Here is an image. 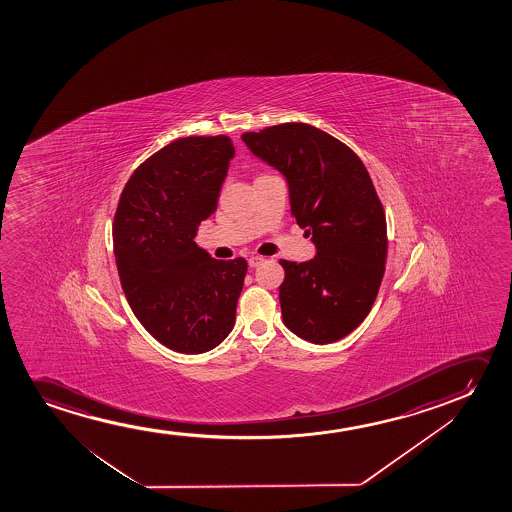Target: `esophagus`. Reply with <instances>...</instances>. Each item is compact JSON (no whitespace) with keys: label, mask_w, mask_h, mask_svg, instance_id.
Instances as JSON below:
<instances>
[{"label":"esophagus","mask_w":512,"mask_h":512,"mask_svg":"<svg viewBox=\"0 0 512 512\" xmlns=\"http://www.w3.org/2000/svg\"><path fill=\"white\" fill-rule=\"evenodd\" d=\"M260 264H264V257H259V255H252V257L248 259V266L250 267H259Z\"/></svg>","instance_id":"obj_1"}]
</instances>
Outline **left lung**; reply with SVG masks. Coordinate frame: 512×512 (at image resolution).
<instances>
[{
  "label": "left lung",
  "instance_id": "obj_1",
  "mask_svg": "<svg viewBox=\"0 0 512 512\" xmlns=\"http://www.w3.org/2000/svg\"><path fill=\"white\" fill-rule=\"evenodd\" d=\"M241 140L287 180L292 215L316 248L315 259L280 260L283 323L309 343L339 341L369 315L385 273V211L371 176L351 148L302 122Z\"/></svg>",
  "mask_w": 512,
  "mask_h": 512
}]
</instances>
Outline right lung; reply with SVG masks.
<instances>
[{
	"mask_svg": "<svg viewBox=\"0 0 512 512\" xmlns=\"http://www.w3.org/2000/svg\"><path fill=\"white\" fill-rule=\"evenodd\" d=\"M232 157L227 136L173 141L134 171L115 213L113 252L127 302L178 353L213 350L236 322L246 260L213 259L196 243Z\"/></svg>",
	"mask_w": 512,
	"mask_h": 512,
	"instance_id": "1",
	"label": "right lung"
}]
</instances>
